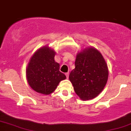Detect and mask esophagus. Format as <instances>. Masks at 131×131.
Returning a JSON list of instances; mask_svg holds the SVG:
<instances>
[{"label":"esophagus","mask_w":131,"mask_h":131,"mask_svg":"<svg viewBox=\"0 0 131 131\" xmlns=\"http://www.w3.org/2000/svg\"><path fill=\"white\" fill-rule=\"evenodd\" d=\"M65 75H66V76H67V79H68V77H69V73H65Z\"/></svg>","instance_id":"34e87169"}]
</instances>
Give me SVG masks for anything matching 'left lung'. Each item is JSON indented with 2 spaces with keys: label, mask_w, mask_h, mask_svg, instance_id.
I'll list each match as a JSON object with an SVG mask.
<instances>
[{
  "label": "left lung",
  "mask_w": 131,
  "mask_h": 131,
  "mask_svg": "<svg viewBox=\"0 0 131 131\" xmlns=\"http://www.w3.org/2000/svg\"><path fill=\"white\" fill-rule=\"evenodd\" d=\"M74 64L69 79L76 94L82 100L95 98L103 90L108 78L103 57L95 48L87 47L77 53Z\"/></svg>",
  "instance_id": "left-lung-1"
}]
</instances>
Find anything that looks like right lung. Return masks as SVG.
Wrapping results in <instances>:
<instances>
[{"label": "right lung", "instance_id": "add662e5", "mask_svg": "<svg viewBox=\"0 0 131 131\" xmlns=\"http://www.w3.org/2000/svg\"><path fill=\"white\" fill-rule=\"evenodd\" d=\"M55 50L43 46L35 52L30 58L26 70L28 84L39 94L49 95L55 91L66 76L60 71V64L54 60Z\"/></svg>", "mask_w": 131, "mask_h": 131}]
</instances>
